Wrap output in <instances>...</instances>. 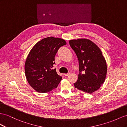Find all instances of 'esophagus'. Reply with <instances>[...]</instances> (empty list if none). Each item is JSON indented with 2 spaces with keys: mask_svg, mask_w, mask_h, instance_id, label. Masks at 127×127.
<instances>
[{
  "mask_svg": "<svg viewBox=\"0 0 127 127\" xmlns=\"http://www.w3.org/2000/svg\"><path fill=\"white\" fill-rule=\"evenodd\" d=\"M70 73H64V75L65 76V77H67V76H68L69 75H70Z\"/></svg>",
  "mask_w": 127,
  "mask_h": 127,
  "instance_id": "1",
  "label": "esophagus"
}]
</instances>
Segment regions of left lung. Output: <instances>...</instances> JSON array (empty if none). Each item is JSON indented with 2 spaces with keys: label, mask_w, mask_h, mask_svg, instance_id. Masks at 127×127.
<instances>
[{
  "label": "left lung",
  "mask_w": 127,
  "mask_h": 127,
  "mask_svg": "<svg viewBox=\"0 0 127 127\" xmlns=\"http://www.w3.org/2000/svg\"><path fill=\"white\" fill-rule=\"evenodd\" d=\"M79 61V73L74 87L91 94L101 86L106 79L107 63L102 52L89 39L78 38L69 41Z\"/></svg>",
  "instance_id": "8db88e82"
}]
</instances>
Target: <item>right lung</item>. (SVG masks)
<instances>
[{"label":"right lung","instance_id":"add662e5","mask_svg":"<svg viewBox=\"0 0 127 127\" xmlns=\"http://www.w3.org/2000/svg\"><path fill=\"white\" fill-rule=\"evenodd\" d=\"M65 44L63 38L48 37L37 42L30 51L25 64V76L36 92H49L60 83L62 78L53 67L58 49Z\"/></svg>","mask_w":127,"mask_h":127}]
</instances>
